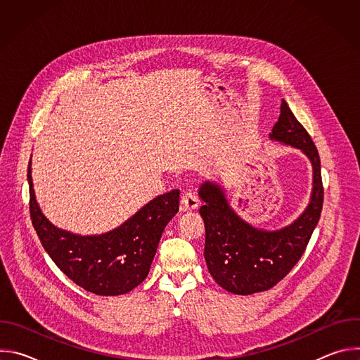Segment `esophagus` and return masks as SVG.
<instances>
[{
    "instance_id": "esophagus-1",
    "label": "esophagus",
    "mask_w": 360,
    "mask_h": 360,
    "mask_svg": "<svg viewBox=\"0 0 360 360\" xmlns=\"http://www.w3.org/2000/svg\"><path fill=\"white\" fill-rule=\"evenodd\" d=\"M199 207V200L192 192H185L181 198V208L184 211H195Z\"/></svg>"
}]
</instances>
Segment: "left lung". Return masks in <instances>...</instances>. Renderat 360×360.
<instances>
[{"label": "left lung", "mask_w": 360, "mask_h": 360, "mask_svg": "<svg viewBox=\"0 0 360 360\" xmlns=\"http://www.w3.org/2000/svg\"><path fill=\"white\" fill-rule=\"evenodd\" d=\"M269 136L302 149L314 167L311 202L292 225L275 232L256 229L231 210L221 186L205 182L199 188L203 200L199 214L205 224V261L215 282L236 295L268 290L292 271L309 243L323 207L319 152L285 99Z\"/></svg>", "instance_id": "left-lung-1"}]
</instances>
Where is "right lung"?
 I'll list each match as a JSON object with an SVG mask.
<instances>
[{"instance_id":"obj_1","label":"right lung","mask_w":360,"mask_h":360,"mask_svg":"<svg viewBox=\"0 0 360 360\" xmlns=\"http://www.w3.org/2000/svg\"><path fill=\"white\" fill-rule=\"evenodd\" d=\"M28 184L32 226L49 258L74 283L101 296L124 295L142 283L167 224L179 210V191L174 189L111 232L79 236L56 228L42 215L32 189L31 161Z\"/></svg>"}]
</instances>
